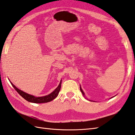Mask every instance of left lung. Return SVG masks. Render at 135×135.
<instances>
[{"instance_id":"1","label":"left lung","mask_w":135,"mask_h":135,"mask_svg":"<svg viewBox=\"0 0 135 135\" xmlns=\"http://www.w3.org/2000/svg\"><path fill=\"white\" fill-rule=\"evenodd\" d=\"M80 91H81V92H82V93L83 94V95H84V92L83 91V90H82V88H81V87H80Z\"/></svg>"}]
</instances>
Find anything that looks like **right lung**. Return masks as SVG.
I'll use <instances>...</instances> for the list:
<instances>
[{
    "instance_id": "obj_1",
    "label": "right lung",
    "mask_w": 135,
    "mask_h": 135,
    "mask_svg": "<svg viewBox=\"0 0 135 135\" xmlns=\"http://www.w3.org/2000/svg\"><path fill=\"white\" fill-rule=\"evenodd\" d=\"M11 85L12 87H14L15 90L17 91L18 93L19 94H20L21 97H22L23 98L26 99V101L30 102H32V103H46L52 101V100L54 99L56 97H57L58 95L59 91H60V89H61V80H60V82L59 83V86H57V88H56L52 93L51 94H49V95H47L44 97H34V95H30L29 94L23 92V91H22L20 89H18L17 87H15L13 84H12L10 82Z\"/></svg>"
}]
</instances>
